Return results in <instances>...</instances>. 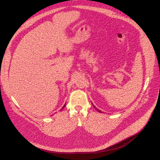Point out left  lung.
Masks as SVG:
<instances>
[{
	"label": "left lung",
	"instance_id": "1",
	"mask_svg": "<svg viewBox=\"0 0 160 160\" xmlns=\"http://www.w3.org/2000/svg\"><path fill=\"white\" fill-rule=\"evenodd\" d=\"M92 106H93V107H94V108H96V110H98L99 112H101V113H102V112H101L100 110H98V108H97L96 107L94 106V105H92Z\"/></svg>",
	"mask_w": 160,
	"mask_h": 160
}]
</instances>
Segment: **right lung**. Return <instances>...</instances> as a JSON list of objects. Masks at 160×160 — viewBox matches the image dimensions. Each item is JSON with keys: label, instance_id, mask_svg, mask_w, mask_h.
<instances>
[{"label": "right lung", "instance_id": "add662e5", "mask_svg": "<svg viewBox=\"0 0 160 160\" xmlns=\"http://www.w3.org/2000/svg\"><path fill=\"white\" fill-rule=\"evenodd\" d=\"M65 106H66V104H64V106L62 107V108H61V110H62V109H63V108L65 107Z\"/></svg>", "mask_w": 160, "mask_h": 160}]
</instances>
